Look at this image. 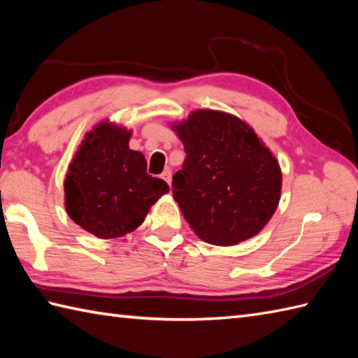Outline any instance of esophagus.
I'll list each match as a JSON object with an SVG mask.
<instances>
[{
  "mask_svg": "<svg viewBox=\"0 0 358 358\" xmlns=\"http://www.w3.org/2000/svg\"><path fill=\"white\" fill-rule=\"evenodd\" d=\"M162 178L166 181L167 185H171V181H172V172H171L169 169H166V171L162 173Z\"/></svg>",
  "mask_w": 358,
  "mask_h": 358,
  "instance_id": "34e87169",
  "label": "esophagus"
}]
</instances>
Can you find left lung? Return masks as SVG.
Returning a JSON list of instances; mask_svg holds the SVG:
<instances>
[{"mask_svg": "<svg viewBox=\"0 0 358 358\" xmlns=\"http://www.w3.org/2000/svg\"><path fill=\"white\" fill-rule=\"evenodd\" d=\"M186 158L173 200L204 241L232 246L260 232L280 201L278 162L237 117L196 110L175 126Z\"/></svg>", "mask_w": 358, "mask_h": 358, "instance_id": "8db88e82", "label": "left lung"}]
</instances>
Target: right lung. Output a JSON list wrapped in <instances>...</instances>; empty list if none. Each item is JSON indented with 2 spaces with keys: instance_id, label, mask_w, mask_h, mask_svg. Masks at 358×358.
<instances>
[{
  "instance_id": "right-lung-1",
  "label": "right lung",
  "mask_w": 358,
  "mask_h": 358,
  "mask_svg": "<svg viewBox=\"0 0 358 358\" xmlns=\"http://www.w3.org/2000/svg\"><path fill=\"white\" fill-rule=\"evenodd\" d=\"M131 132L109 123L86 135L64 181L67 214L98 238L138 227L169 186L148 173L143 154L129 149Z\"/></svg>"
}]
</instances>
